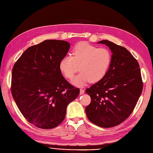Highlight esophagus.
<instances>
[{"label": "esophagus", "mask_w": 153, "mask_h": 153, "mask_svg": "<svg viewBox=\"0 0 153 153\" xmlns=\"http://www.w3.org/2000/svg\"><path fill=\"white\" fill-rule=\"evenodd\" d=\"M84 89H80V94H83L84 93Z\"/></svg>", "instance_id": "obj_1"}]
</instances>
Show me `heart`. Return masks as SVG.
Returning a JSON list of instances; mask_svg holds the SVG:
<instances>
[{"label": "heart", "instance_id": "1", "mask_svg": "<svg viewBox=\"0 0 153 153\" xmlns=\"http://www.w3.org/2000/svg\"><path fill=\"white\" fill-rule=\"evenodd\" d=\"M112 55L106 48H98L82 42L73 49L71 56H65L59 62V69L66 78L73 79L80 70L73 84L82 86L89 81L96 83L100 81L107 73L111 63Z\"/></svg>", "mask_w": 153, "mask_h": 153}]
</instances>
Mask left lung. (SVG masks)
<instances>
[{
    "label": "left lung",
    "mask_w": 153,
    "mask_h": 153,
    "mask_svg": "<svg viewBox=\"0 0 153 153\" xmlns=\"http://www.w3.org/2000/svg\"><path fill=\"white\" fill-rule=\"evenodd\" d=\"M98 43L109 47L112 59L103 78L85 90L91 98L85 113L97 126L111 128L132 113L142 94L143 82L139 64L126 48L108 40Z\"/></svg>",
    "instance_id": "left-lung-1"
}]
</instances>
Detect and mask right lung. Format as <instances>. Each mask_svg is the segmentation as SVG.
<instances>
[{
    "instance_id": "right-lung-1",
    "label": "right lung",
    "mask_w": 153,
    "mask_h": 153,
    "mask_svg": "<svg viewBox=\"0 0 153 153\" xmlns=\"http://www.w3.org/2000/svg\"><path fill=\"white\" fill-rule=\"evenodd\" d=\"M69 47L65 41L45 40L27 48L13 68V99L24 117L36 127L57 126L65 118L68 104L80 93L59 69Z\"/></svg>"
}]
</instances>
